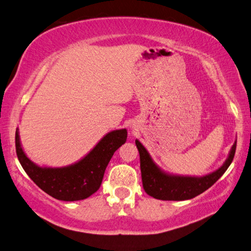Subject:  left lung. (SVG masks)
Returning a JSON list of instances; mask_svg holds the SVG:
<instances>
[{
  "instance_id": "1",
  "label": "left lung",
  "mask_w": 251,
  "mask_h": 251,
  "mask_svg": "<svg viewBox=\"0 0 251 251\" xmlns=\"http://www.w3.org/2000/svg\"><path fill=\"white\" fill-rule=\"evenodd\" d=\"M135 144L139 151L142 180L145 192L150 196L160 201H187L205 192L224 175L235 156L237 139L222 166L215 172L199 177L166 173L152 160L150 152L138 139H136Z\"/></svg>"
}]
</instances>
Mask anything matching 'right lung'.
<instances>
[{"instance_id":"add662e5","label":"right lung","mask_w":251,"mask_h":251,"mask_svg":"<svg viewBox=\"0 0 251 251\" xmlns=\"http://www.w3.org/2000/svg\"><path fill=\"white\" fill-rule=\"evenodd\" d=\"M126 139L125 128L109 131L82 159L63 167L39 166L29 159L21 144L19 128L15 133V146L20 164L42 190L58 201H76L99 190L110 158Z\"/></svg>"}]
</instances>
